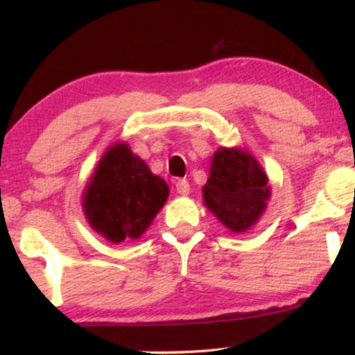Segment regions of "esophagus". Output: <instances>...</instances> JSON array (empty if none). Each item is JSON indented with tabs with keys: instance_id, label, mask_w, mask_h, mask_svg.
<instances>
[{
	"instance_id": "obj_1",
	"label": "esophagus",
	"mask_w": 355,
	"mask_h": 355,
	"mask_svg": "<svg viewBox=\"0 0 355 355\" xmlns=\"http://www.w3.org/2000/svg\"><path fill=\"white\" fill-rule=\"evenodd\" d=\"M175 189L180 196H188L189 194V183L188 180L184 178H180L175 182Z\"/></svg>"
}]
</instances>
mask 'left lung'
<instances>
[{
	"label": "left lung",
	"instance_id": "1",
	"mask_svg": "<svg viewBox=\"0 0 355 355\" xmlns=\"http://www.w3.org/2000/svg\"><path fill=\"white\" fill-rule=\"evenodd\" d=\"M271 196L266 173L249 153L220 148L203 186L205 205L232 232H245L260 218Z\"/></svg>",
	"mask_w": 355,
	"mask_h": 355
}]
</instances>
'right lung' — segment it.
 Returning a JSON list of instances; mask_svg holds the SVG:
<instances>
[{
	"instance_id": "right-lung-1",
	"label": "right lung",
	"mask_w": 355,
	"mask_h": 355,
	"mask_svg": "<svg viewBox=\"0 0 355 355\" xmlns=\"http://www.w3.org/2000/svg\"><path fill=\"white\" fill-rule=\"evenodd\" d=\"M169 188L125 144L105 153L84 194L94 230L112 243L139 238L163 208Z\"/></svg>"
}]
</instances>
